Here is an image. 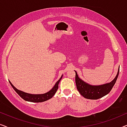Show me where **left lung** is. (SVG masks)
Masks as SVG:
<instances>
[{
  "label": "left lung",
  "mask_w": 127,
  "mask_h": 127,
  "mask_svg": "<svg viewBox=\"0 0 127 127\" xmlns=\"http://www.w3.org/2000/svg\"><path fill=\"white\" fill-rule=\"evenodd\" d=\"M119 70L120 66L118 69L117 75L112 81L104 84L98 85V86L91 85L85 82L79 77L76 71L74 70L76 73L75 81L76 87L80 94L84 98L89 99H98L110 93L117 80L119 74Z\"/></svg>",
  "instance_id": "8db88e82"
}]
</instances>
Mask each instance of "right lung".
Listing matches in <instances>:
<instances>
[{
    "label": "right lung",
    "mask_w": 127,
    "mask_h": 127,
    "mask_svg": "<svg viewBox=\"0 0 127 127\" xmlns=\"http://www.w3.org/2000/svg\"><path fill=\"white\" fill-rule=\"evenodd\" d=\"M62 76H63V75L61 76V77L60 79H59V80L57 81L55 84L49 91H48L47 93H46L41 94H32L25 93V92L17 89V88H15V87L13 86V84L10 82V80L8 81H9L10 84H11V86L13 88V89L15 90V91L19 95H20L21 98H22L23 99L26 100V101L31 102H37H37H42L46 101V100L53 98V96L54 95L55 93H56V91H57V90H58L59 83H60L61 80L62 79Z\"/></svg>",
    "instance_id": "obj_1"
}]
</instances>
